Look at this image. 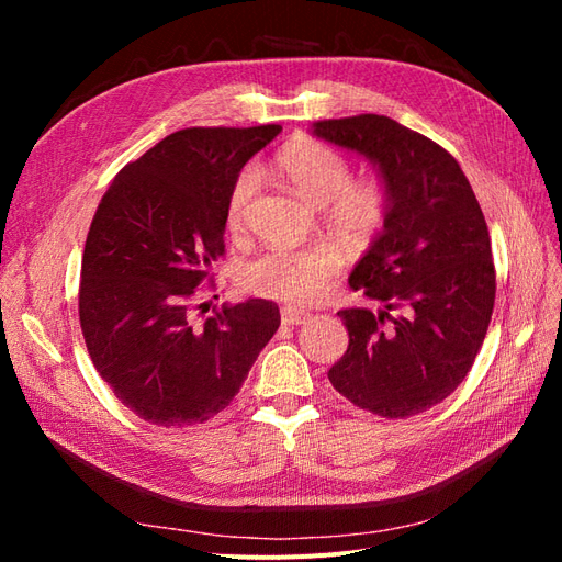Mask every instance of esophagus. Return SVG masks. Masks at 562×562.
I'll return each mask as SVG.
<instances>
[{
    "label": "esophagus",
    "instance_id": "1",
    "mask_svg": "<svg viewBox=\"0 0 562 562\" xmlns=\"http://www.w3.org/2000/svg\"><path fill=\"white\" fill-rule=\"evenodd\" d=\"M307 318L310 316L304 314V312H297V310H291V307L281 310V323H283V326H300V323H304Z\"/></svg>",
    "mask_w": 562,
    "mask_h": 562
}]
</instances>
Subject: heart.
<instances>
[{"instance_id": "b5f03b06", "label": "heart", "mask_w": 562, "mask_h": 562, "mask_svg": "<svg viewBox=\"0 0 562 562\" xmlns=\"http://www.w3.org/2000/svg\"><path fill=\"white\" fill-rule=\"evenodd\" d=\"M277 166L302 199L326 209L328 223L347 239H370L382 227L389 203L384 184L375 178L351 180V164L342 151L321 140L302 138L281 149ZM258 182L252 166L236 176L225 211L229 232H241ZM339 267L342 258L328 244L297 250L277 248L244 265L239 281L252 295L307 307L328 295Z\"/></svg>"}]
</instances>
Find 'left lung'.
<instances>
[{"label":"left lung","mask_w":562,"mask_h":562,"mask_svg":"<svg viewBox=\"0 0 562 562\" xmlns=\"http://www.w3.org/2000/svg\"><path fill=\"white\" fill-rule=\"evenodd\" d=\"M312 131L375 164L389 201L382 232L349 277L384 310L337 312L349 347L328 380L372 415H419L462 384L495 307L479 199L450 151L394 119H323Z\"/></svg>","instance_id":"1"}]
</instances>
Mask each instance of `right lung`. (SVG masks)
I'll return each mask as SVG.
<instances>
[{
    "label": "right lung",
    "instance_id": "obj_1",
    "mask_svg": "<svg viewBox=\"0 0 562 562\" xmlns=\"http://www.w3.org/2000/svg\"><path fill=\"white\" fill-rule=\"evenodd\" d=\"M279 131H176L126 164L98 203L79 323L100 378L145 422L187 427L225 411L279 330L269 300L223 304L209 318L192 312L196 285L225 255L232 184Z\"/></svg>",
    "mask_w": 562,
    "mask_h": 562
}]
</instances>
